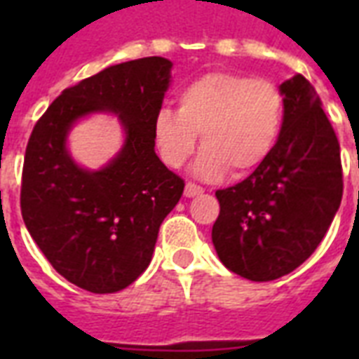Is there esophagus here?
<instances>
[{
  "label": "esophagus",
  "mask_w": 359,
  "mask_h": 359,
  "mask_svg": "<svg viewBox=\"0 0 359 359\" xmlns=\"http://www.w3.org/2000/svg\"><path fill=\"white\" fill-rule=\"evenodd\" d=\"M203 194V188L196 182H186V188H184V196L186 197H196Z\"/></svg>",
  "instance_id": "34e87169"
}]
</instances>
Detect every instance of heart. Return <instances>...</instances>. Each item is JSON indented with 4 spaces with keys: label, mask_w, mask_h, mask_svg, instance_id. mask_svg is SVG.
<instances>
[{
    "label": "heart",
    "mask_w": 359,
    "mask_h": 359,
    "mask_svg": "<svg viewBox=\"0 0 359 359\" xmlns=\"http://www.w3.org/2000/svg\"><path fill=\"white\" fill-rule=\"evenodd\" d=\"M179 109L162 108L154 119L160 156L180 168L196 151L203 152L196 175L219 179L229 169L248 175L266 162L285 124V97L276 81L240 72H208L180 89Z\"/></svg>",
    "instance_id": "heart-1"
}]
</instances>
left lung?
Returning a JSON list of instances; mask_svg holds the SVG:
<instances>
[{
	"label": "left lung",
	"instance_id": "obj_1",
	"mask_svg": "<svg viewBox=\"0 0 359 359\" xmlns=\"http://www.w3.org/2000/svg\"><path fill=\"white\" fill-rule=\"evenodd\" d=\"M285 124L266 162L216 191L219 261L251 281L287 276L311 257L343 197L339 141L315 87L296 74L279 86Z\"/></svg>",
	"mask_w": 359,
	"mask_h": 359
}]
</instances>
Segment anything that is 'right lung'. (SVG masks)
Segmentation results:
<instances>
[{
	"instance_id": "right-lung-1",
	"label": "right lung",
	"mask_w": 359,
	"mask_h": 359,
	"mask_svg": "<svg viewBox=\"0 0 359 359\" xmlns=\"http://www.w3.org/2000/svg\"><path fill=\"white\" fill-rule=\"evenodd\" d=\"M171 67L163 57L135 59L67 87L25 147V227L67 281L95 294L117 292L145 272L160 225L184 191L154 152ZM93 111H115L127 132L123 151L100 172L78 168L64 147L72 123Z\"/></svg>"
}]
</instances>
